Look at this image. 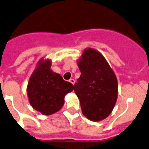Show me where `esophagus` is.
<instances>
[{
    "label": "esophagus",
    "mask_w": 149,
    "mask_h": 149,
    "mask_svg": "<svg viewBox=\"0 0 149 149\" xmlns=\"http://www.w3.org/2000/svg\"><path fill=\"white\" fill-rule=\"evenodd\" d=\"M70 82H71L72 85H74L75 84V79H70Z\"/></svg>",
    "instance_id": "1"
}]
</instances>
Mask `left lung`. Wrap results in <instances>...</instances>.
<instances>
[{
    "mask_svg": "<svg viewBox=\"0 0 149 149\" xmlns=\"http://www.w3.org/2000/svg\"><path fill=\"white\" fill-rule=\"evenodd\" d=\"M81 76L74 85L82 112L92 121L105 119L117 102L118 84L114 72L99 51L86 48L78 61Z\"/></svg>",
    "mask_w": 149,
    "mask_h": 149,
    "instance_id": "1",
    "label": "left lung"
}]
</instances>
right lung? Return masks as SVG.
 <instances>
[{
    "mask_svg": "<svg viewBox=\"0 0 149 149\" xmlns=\"http://www.w3.org/2000/svg\"><path fill=\"white\" fill-rule=\"evenodd\" d=\"M51 60L38 62L27 86V95L32 107L43 115H51L61 109L64 97L74 87L51 69Z\"/></svg>",
    "mask_w": 149,
    "mask_h": 149,
    "instance_id": "1",
    "label": "right lung"
}]
</instances>
